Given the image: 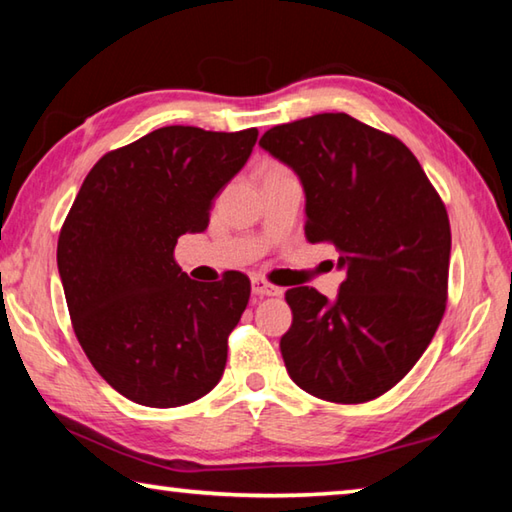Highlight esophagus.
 <instances>
[{
	"instance_id": "1",
	"label": "esophagus",
	"mask_w": 512,
	"mask_h": 512,
	"mask_svg": "<svg viewBox=\"0 0 512 512\" xmlns=\"http://www.w3.org/2000/svg\"><path fill=\"white\" fill-rule=\"evenodd\" d=\"M253 293L259 298L264 296H280L282 289L280 287H273L271 282H266L264 277H253Z\"/></svg>"
}]
</instances>
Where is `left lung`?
Here are the masks:
<instances>
[{
	"instance_id": "obj_1",
	"label": "left lung",
	"mask_w": 512,
	"mask_h": 512,
	"mask_svg": "<svg viewBox=\"0 0 512 512\" xmlns=\"http://www.w3.org/2000/svg\"><path fill=\"white\" fill-rule=\"evenodd\" d=\"M259 146L305 189V235L334 244L336 300L293 287L280 350L320 400L359 404L400 381L427 350L447 302L452 232L443 201L397 137L345 112L273 126Z\"/></svg>"
}]
</instances>
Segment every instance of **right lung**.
<instances>
[{"label":"right lung","mask_w":512,"mask_h":512,"mask_svg":"<svg viewBox=\"0 0 512 512\" xmlns=\"http://www.w3.org/2000/svg\"><path fill=\"white\" fill-rule=\"evenodd\" d=\"M255 142L257 128L164 126L103 155L76 194L58 237L60 282L83 352L128 400L173 409L219 384L250 280H189L173 248L207 228Z\"/></svg>","instance_id":"1"}]
</instances>
